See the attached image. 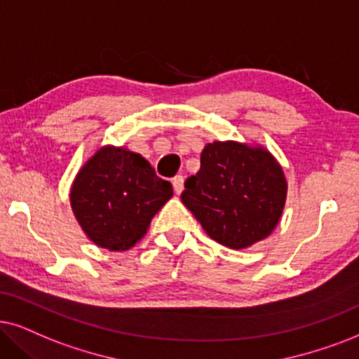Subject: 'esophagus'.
Wrapping results in <instances>:
<instances>
[{
  "mask_svg": "<svg viewBox=\"0 0 359 359\" xmlns=\"http://www.w3.org/2000/svg\"><path fill=\"white\" fill-rule=\"evenodd\" d=\"M172 185H174V192L177 195L182 194V190H184V177L182 175H175L174 179H172Z\"/></svg>",
  "mask_w": 359,
  "mask_h": 359,
  "instance_id": "esophagus-1",
  "label": "esophagus"
}]
</instances>
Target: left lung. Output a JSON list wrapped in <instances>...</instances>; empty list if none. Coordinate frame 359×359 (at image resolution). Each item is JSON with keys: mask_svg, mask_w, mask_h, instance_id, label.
<instances>
[{"mask_svg": "<svg viewBox=\"0 0 359 359\" xmlns=\"http://www.w3.org/2000/svg\"><path fill=\"white\" fill-rule=\"evenodd\" d=\"M180 198L208 237L240 250L269 237L278 224L287 180L265 149L215 140L203 147L201 170L185 180Z\"/></svg>", "mask_w": 359, "mask_h": 359, "instance_id": "1", "label": "left lung"}]
</instances>
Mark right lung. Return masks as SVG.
I'll return each instance as SVG.
<instances>
[{
	"mask_svg": "<svg viewBox=\"0 0 359 359\" xmlns=\"http://www.w3.org/2000/svg\"><path fill=\"white\" fill-rule=\"evenodd\" d=\"M172 197V185L139 154L106 146L76 175L71 207L89 240L112 252L134 247L152 217Z\"/></svg>",
	"mask_w": 359,
	"mask_h": 359,
	"instance_id": "obj_1",
	"label": "right lung"
}]
</instances>
